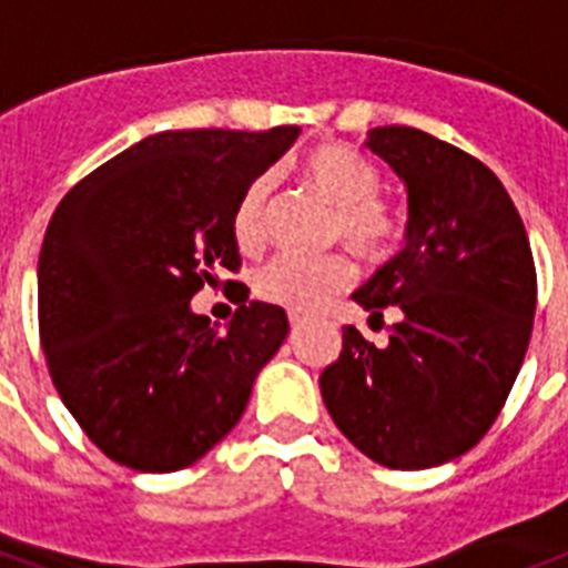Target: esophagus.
Wrapping results in <instances>:
<instances>
[{"label": "esophagus", "instance_id": "1", "mask_svg": "<svg viewBox=\"0 0 568 568\" xmlns=\"http://www.w3.org/2000/svg\"><path fill=\"white\" fill-rule=\"evenodd\" d=\"M288 323H292V328H300V326H303V314L288 312Z\"/></svg>", "mask_w": 568, "mask_h": 568}]
</instances>
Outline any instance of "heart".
Returning a JSON list of instances; mask_svg holds the SVG:
<instances>
[{
    "label": "heart",
    "instance_id": "obj_1",
    "mask_svg": "<svg viewBox=\"0 0 568 568\" xmlns=\"http://www.w3.org/2000/svg\"><path fill=\"white\" fill-rule=\"evenodd\" d=\"M300 181L323 202L335 207L332 240L346 242L364 260H381L398 240L395 211L381 199V173L373 161L343 144H321L308 150L297 164ZM271 181L254 179L240 193L231 213V236L240 251H260L265 242ZM355 280V265L346 256L321 260L280 254L262 265L254 276L256 297L274 306L312 312L332 294L343 292Z\"/></svg>",
    "mask_w": 568,
    "mask_h": 568
}]
</instances>
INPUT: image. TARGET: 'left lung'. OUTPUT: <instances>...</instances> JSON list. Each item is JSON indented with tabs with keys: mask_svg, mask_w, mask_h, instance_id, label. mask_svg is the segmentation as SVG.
Wrapping results in <instances>:
<instances>
[{
	"mask_svg": "<svg viewBox=\"0 0 568 568\" xmlns=\"http://www.w3.org/2000/svg\"><path fill=\"white\" fill-rule=\"evenodd\" d=\"M366 146L407 187V245L352 300L381 321L387 346L355 326L321 375L328 416L384 468H436L497 422L526 357L537 274L503 181L479 159L413 126H378Z\"/></svg>",
	"mask_w": 568,
	"mask_h": 568,
	"instance_id": "left-lung-1",
	"label": "left lung"
}]
</instances>
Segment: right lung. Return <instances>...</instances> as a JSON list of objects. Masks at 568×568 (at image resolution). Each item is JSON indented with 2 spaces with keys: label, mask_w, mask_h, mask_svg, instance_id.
Returning a JSON list of instances; mask_svg holds the SVG:
<instances>
[{
  "label": "right lung",
  "mask_w": 568,
  "mask_h": 568,
  "mask_svg": "<svg viewBox=\"0 0 568 568\" xmlns=\"http://www.w3.org/2000/svg\"><path fill=\"white\" fill-rule=\"evenodd\" d=\"M297 135L159 132L57 204L37 265L40 343L69 413L118 465L170 474L202 459L283 346L280 306L251 300L219 328L190 300L240 271L233 204Z\"/></svg>",
  "instance_id": "obj_1"
}]
</instances>
